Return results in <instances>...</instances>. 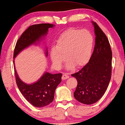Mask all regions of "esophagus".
Here are the masks:
<instances>
[{
    "label": "esophagus",
    "instance_id": "obj_1",
    "mask_svg": "<svg viewBox=\"0 0 125 125\" xmlns=\"http://www.w3.org/2000/svg\"><path fill=\"white\" fill-rule=\"evenodd\" d=\"M69 78V75H67V74H66V73H64L62 75V79L63 80H66V79H67V78Z\"/></svg>",
    "mask_w": 125,
    "mask_h": 125
}]
</instances>
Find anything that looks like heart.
<instances>
[{"instance_id": "1", "label": "heart", "mask_w": 125, "mask_h": 125, "mask_svg": "<svg viewBox=\"0 0 125 125\" xmlns=\"http://www.w3.org/2000/svg\"><path fill=\"white\" fill-rule=\"evenodd\" d=\"M94 44L92 34L88 30L70 29L61 33L50 50V56L54 66L60 69L67 60L68 70L84 65L90 58Z\"/></svg>"}]
</instances>
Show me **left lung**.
<instances>
[{
  "mask_svg": "<svg viewBox=\"0 0 125 125\" xmlns=\"http://www.w3.org/2000/svg\"><path fill=\"white\" fill-rule=\"evenodd\" d=\"M95 47L88 62L77 73L72 74L77 81L73 93L75 99L84 104L98 102L106 91L111 76L112 52L108 39L95 22Z\"/></svg>",
  "mask_w": 125,
  "mask_h": 125,
  "instance_id": "1",
  "label": "left lung"
}]
</instances>
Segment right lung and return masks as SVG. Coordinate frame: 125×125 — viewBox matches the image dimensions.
Listing matches in <instances>:
<instances>
[{
    "label": "right lung",
    "instance_id": "add662e5",
    "mask_svg": "<svg viewBox=\"0 0 125 125\" xmlns=\"http://www.w3.org/2000/svg\"><path fill=\"white\" fill-rule=\"evenodd\" d=\"M54 26L50 23H41L30 26L17 42L14 49V59L26 48L32 45L37 44L47 36L48 29ZM45 54L48 56V48L45 49ZM13 62L16 84L26 99L33 106L38 108L45 106L51 103L53 101L55 91L61 82L62 73L52 74L44 72L37 81L27 84L20 78L15 69L14 60Z\"/></svg>",
    "mask_w": 125,
    "mask_h": 125
}]
</instances>
